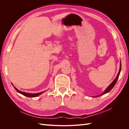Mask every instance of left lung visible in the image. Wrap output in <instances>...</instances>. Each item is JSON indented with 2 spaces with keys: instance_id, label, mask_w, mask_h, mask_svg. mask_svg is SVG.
Returning a JSON list of instances; mask_svg holds the SVG:
<instances>
[{
  "instance_id": "1",
  "label": "left lung",
  "mask_w": 129,
  "mask_h": 129,
  "mask_svg": "<svg viewBox=\"0 0 129 129\" xmlns=\"http://www.w3.org/2000/svg\"><path fill=\"white\" fill-rule=\"evenodd\" d=\"M120 71H121V62H120V68H119V72H118V74H117V76H116V77L115 78V79L113 81V82H112L109 85V86L105 89V90L101 93V94H100V95H97V96H93V97H99V96H102V95H103L104 94H105V93H108V92H109V91H110L111 90L114 88V87L115 86V84L116 83V82H117V80H118V77H119V74H120Z\"/></svg>"
}]
</instances>
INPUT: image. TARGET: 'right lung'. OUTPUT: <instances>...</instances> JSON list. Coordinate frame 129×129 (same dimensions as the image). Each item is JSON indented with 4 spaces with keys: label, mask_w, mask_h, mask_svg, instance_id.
<instances>
[{
    "label": "right lung",
    "mask_w": 129,
    "mask_h": 129,
    "mask_svg": "<svg viewBox=\"0 0 129 129\" xmlns=\"http://www.w3.org/2000/svg\"><path fill=\"white\" fill-rule=\"evenodd\" d=\"M13 85V84H12ZM13 87L14 88V89L16 90V91L19 92L21 93V94L24 95L25 96H27V97H37L39 95H40L41 94H42V93H44L45 91H42V92H38V93H27V92H22V91H21L20 90H19L15 88L14 86H13Z\"/></svg>",
    "instance_id": "add662e5"
}]
</instances>
